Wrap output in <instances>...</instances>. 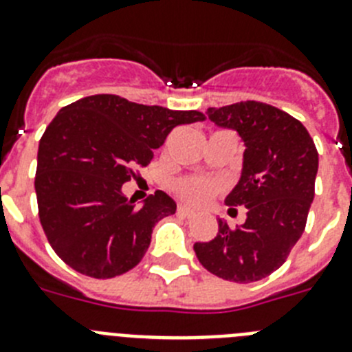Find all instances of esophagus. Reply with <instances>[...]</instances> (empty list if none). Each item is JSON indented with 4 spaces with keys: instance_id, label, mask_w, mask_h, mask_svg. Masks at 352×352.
Returning <instances> with one entry per match:
<instances>
[{
    "instance_id": "esophagus-1",
    "label": "esophagus",
    "mask_w": 352,
    "mask_h": 352,
    "mask_svg": "<svg viewBox=\"0 0 352 352\" xmlns=\"http://www.w3.org/2000/svg\"><path fill=\"white\" fill-rule=\"evenodd\" d=\"M178 213L183 214V217H194L195 211L186 206V204H178Z\"/></svg>"
}]
</instances>
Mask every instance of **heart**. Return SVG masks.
Returning a JSON list of instances; mask_svg holds the SVG:
<instances>
[{"label":"heart","instance_id":"heart-1","mask_svg":"<svg viewBox=\"0 0 352 352\" xmlns=\"http://www.w3.org/2000/svg\"><path fill=\"white\" fill-rule=\"evenodd\" d=\"M220 190V185L217 182H211L206 178H199V176H190V178H183L176 183V192L179 197L192 204H203L206 203L211 195H214Z\"/></svg>","mask_w":352,"mask_h":352}]
</instances>
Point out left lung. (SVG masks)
Instances as JSON below:
<instances>
[{
	"instance_id": "1",
	"label": "left lung",
	"mask_w": 352,
	"mask_h": 352,
	"mask_svg": "<svg viewBox=\"0 0 352 352\" xmlns=\"http://www.w3.org/2000/svg\"><path fill=\"white\" fill-rule=\"evenodd\" d=\"M206 114L245 142L241 178L226 204L247 208V220L234 229L219 220V234L195 243V256L223 280L250 284L280 268L303 234L319 155L301 121L273 105L247 100Z\"/></svg>"
}]
</instances>
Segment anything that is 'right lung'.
<instances>
[{
  "mask_svg": "<svg viewBox=\"0 0 352 352\" xmlns=\"http://www.w3.org/2000/svg\"><path fill=\"white\" fill-rule=\"evenodd\" d=\"M203 120L199 111L118 95H91L61 109L40 139L35 176L40 223L61 261L93 278L138 266L155 223L176 213V203L157 190L138 208L121 186L148 166L174 126Z\"/></svg>",
  "mask_w": 352,
  "mask_h": 352,
  "instance_id": "1",
  "label": "right lung"
}]
</instances>
